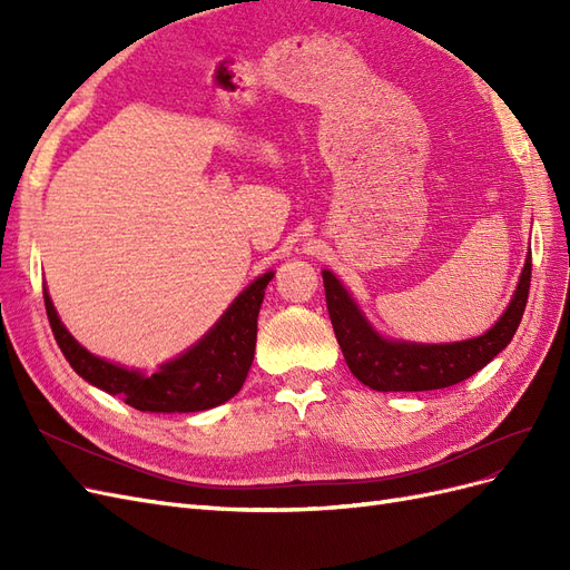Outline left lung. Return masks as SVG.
I'll return each instance as SVG.
<instances>
[{
	"label": "left lung",
	"mask_w": 570,
	"mask_h": 570,
	"mask_svg": "<svg viewBox=\"0 0 570 570\" xmlns=\"http://www.w3.org/2000/svg\"><path fill=\"white\" fill-rule=\"evenodd\" d=\"M532 262L523 266L519 287L504 312L485 335L452 344L390 342L361 316L347 289L331 271H323L327 314L350 371L377 392H423L456 385L478 373L502 352L519 331L530 292Z\"/></svg>",
	"instance_id": "1"
}]
</instances>
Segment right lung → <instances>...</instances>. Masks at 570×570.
Listing matches in <instances>:
<instances>
[{
  "mask_svg": "<svg viewBox=\"0 0 570 570\" xmlns=\"http://www.w3.org/2000/svg\"><path fill=\"white\" fill-rule=\"evenodd\" d=\"M271 278L273 273L256 278L193 350H187L176 361H168L151 375L114 366L80 347L59 321L47 289L45 308L66 361L85 381L120 396L137 411L189 413L228 402L243 387L256 347L258 308H262Z\"/></svg>",
  "mask_w": 570,
  "mask_h": 570,
  "instance_id": "right-lung-1",
  "label": "right lung"
}]
</instances>
